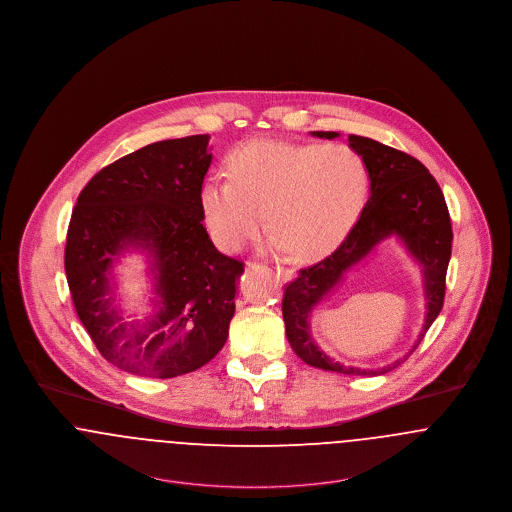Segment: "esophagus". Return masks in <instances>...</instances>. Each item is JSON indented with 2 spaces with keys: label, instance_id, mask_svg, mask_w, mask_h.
Listing matches in <instances>:
<instances>
[{
  "label": "esophagus",
  "instance_id": "esophagus-1",
  "mask_svg": "<svg viewBox=\"0 0 512 512\" xmlns=\"http://www.w3.org/2000/svg\"><path fill=\"white\" fill-rule=\"evenodd\" d=\"M276 274H278V278L284 280V282L292 278V271H288V269H284V267H276Z\"/></svg>",
  "mask_w": 512,
  "mask_h": 512
}]
</instances>
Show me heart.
I'll list each match as a JSON object with an SVG mask.
<instances>
[{"mask_svg": "<svg viewBox=\"0 0 512 512\" xmlns=\"http://www.w3.org/2000/svg\"><path fill=\"white\" fill-rule=\"evenodd\" d=\"M228 166L230 178L205 183L201 207L212 238L230 253L257 238L267 211L271 249L321 259L352 232L371 189L365 158L344 143L251 141Z\"/></svg>", "mask_w": 512, "mask_h": 512, "instance_id": "obj_1", "label": "heart"}]
</instances>
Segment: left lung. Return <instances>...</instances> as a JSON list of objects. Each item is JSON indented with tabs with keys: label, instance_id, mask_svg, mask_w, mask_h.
Segmentation results:
<instances>
[{
	"label": "left lung",
	"instance_id": "left-lung-1",
	"mask_svg": "<svg viewBox=\"0 0 512 512\" xmlns=\"http://www.w3.org/2000/svg\"><path fill=\"white\" fill-rule=\"evenodd\" d=\"M319 139H334V131H313ZM350 147L365 158L371 174V195L360 220L327 259L313 267L300 269L282 298V317L286 338L292 350L307 365L344 375H385L418 348L427 329L443 309L445 278L451 261L452 228L449 209L439 183L429 170L406 152L396 151L369 137L350 135ZM396 235L421 263L426 290V321L415 348L400 361L379 370H361L342 366L327 357L310 336L308 321L314 305L362 260L381 240Z\"/></svg>",
	"mask_w": 512,
	"mask_h": 512
}]
</instances>
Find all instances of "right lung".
<instances>
[{
    "label": "right lung",
    "mask_w": 512,
    "mask_h": 512,
    "mask_svg": "<svg viewBox=\"0 0 512 512\" xmlns=\"http://www.w3.org/2000/svg\"><path fill=\"white\" fill-rule=\"evenodd\" d=\"M209 135L147 145L102 168L81 191L65 243L75 311L104 360L141 377L172 379L222 350L243 263L222 255L203 226ZM145 250L153 313L129 324L113 301V263Z\"/></svg>",
    "instance_id": "1"
}]
</instances>
